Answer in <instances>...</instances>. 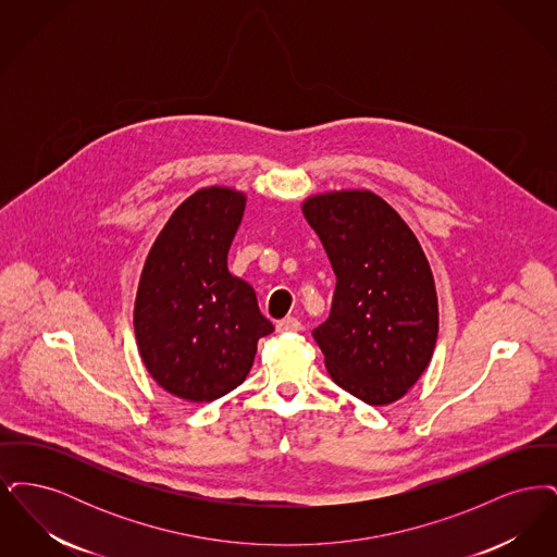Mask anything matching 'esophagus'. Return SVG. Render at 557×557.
<instances>
[{
  "instance_id": "obj_1",
  "label": "esophagus",
  "mask_w": 557,
  "mask_h": 557,
  "mask_svg": "<svg viewBox=\"0 0 557 557\" xmlns=\"http://www.w3.org/2000/svg\"><path fill=\"white\" fill-rule=\"evenodd\" d=\"M275 327H277V332H298L302 325L296 318H284L277 321Z\"/></svg>"
}]
</instances>
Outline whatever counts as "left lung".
I'll return each mask as SVG.
<instances>
[{
    "mask_svg": "<svg viewBox=\"0 0 557 557\" xmlns=\"http://www.w3.org/2000/svg\"><path fill=\"white\" fill-rule=\"evenodd\" d=\"M302 214L336 275L313 338L332 380L368 405H391L424 373L438 336L432 269L409 225L370 189L309 196Z\"/></svg>",
    "mask_w": 557,
    "mask_h": 557,
    "instance_id": "1",
    "label": "left lung"
}]
</instances>
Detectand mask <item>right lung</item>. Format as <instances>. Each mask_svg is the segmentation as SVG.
Here are the masks:
<instances>
[{"label": "right lung", "instance_id": "obj_1", "mask_svg": "<svg viewBox=\"0 0 557 557\" xmlns=\"http://www.w3.org/2000/svg\"><path fill=\"white\" fill-rule=\"evenodd\" d=\"M246 209L234 187H202L154 239L139 275L133 327L139 357L173 397L209 403L238 388L257 343L273 332L227 252Z\"/></svg>", "mask_w": 557, "mask_h": 557}]
</instances>
